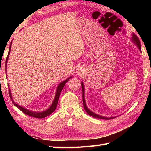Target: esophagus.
Listing matches in <instances>:
<instances>
[{
    "instance_id": "obj_1",
    "label": "esophagus",
    "mask_w": 151,
    "mask_h": 151,
    "mask_svg": "<svg viewBox=\"0 0 151 151\" xmlns=\"http://www.w3.org/2000/svg\"><path fill=\"white\" fill-rule=\"evenodd\" d=\"M76 71H77V73L79 74H81L83 73V68L81 67V66H78L77 68V69H76Z\"/></svg>"
}]
</instances>
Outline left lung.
<instances>
[{
    "label": "left lung",
    "instance_id": "obj_1",
    "mask_svg": "<svg viewBox=\"0 0 151 151\" xmlns=\"http://www.w3.org/2000/svg\"><path fill=\"white\" fill-rule=\"evenodd\" d=\"M132 41H133L135 44L137 45L138 48H139L140 50H141V47H140V40L139 38L137 37V36L136 35L133 34L132 35ZM82 85V92H83V105H84V108H85V110L86 111V112H87V113L89 114V115L94 117V118H97V119H105V120H109V119H114V117H104V116H102L100 115H98V114H96L95 113H94L92 111H91L90 110H89L87 106H86V104H85V91H84V85H83V83H82L81 84Z\"/></svg>",
    "mask_w": 151,
    "mask_h": 151
}]
</instances>
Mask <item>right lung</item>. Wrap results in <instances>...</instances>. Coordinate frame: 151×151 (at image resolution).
<instances>
[{
    "mask_svg": "<svg viewBox=\"0 0 151 151\" xmlns=\"http://www.w3.org/2000/svg\"><path fill=\"white\" fill-rule=\"evenodd\" d=\"M11 46H10V48H9V54L8 56H7L6 57V62H5V67L6 68L5 69L6 70V65H7V60H8V58H9V55L10 54V51H11ZM71 77H69L68 78L66 79L65 81L62 82V83H60L59 84V85L57 87V93H56V95H55V100L53 101V103L52 104V105L50 106V108L47 109V111H43V112H32L29 111V110H27L26 109L23 108V107L20 106L19 105H18L16 103H14V101H13L12 99V96H11V91H10V88H9V95H10V98H11V101L12 102V103H13L15 106H16L18 109H19L20 111L22 112H23L24 114H27V115H29L30 116H32V117H34V118H38V119H42V118H45V117H47L48 115H50V114H52L53 112L55 111L56 108H57V104H58V99H59V96H60V94L61 93V91H62L63 88L64 86H65V84L66 82H67Z\"/></svg>",
    "mask_w": 151,
    "mask_h": 151,
    "instance_id": "add662e5",
    "label": "right lung"
}]
</instances>
